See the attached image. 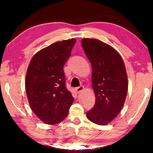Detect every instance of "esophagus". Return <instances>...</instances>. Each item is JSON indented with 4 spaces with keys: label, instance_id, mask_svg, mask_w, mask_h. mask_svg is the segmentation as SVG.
<instances>
[{
    "label": "esophagus",
    "instance_id": "1",
    "mask_svg": "<svg viewBox=\"0 0 153 153\" xmlns=\"http://www.w3.org/2000/svg\"><path fill=\"white\" fill-rule=\"evenodd\" d=\"M83 89H84V87H83V85H80V86L76 88V89L75 90H76V91L77 92V93H81V92L82 91Z\"/></svg>",
    "mask_w": 153,
    "mask_h": 153
}]
</instances>
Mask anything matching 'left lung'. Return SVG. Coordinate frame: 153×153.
<instances>
[{
    "mask_svg": "<svg viewBox=\"0 0 153 153\" xmlns=\"http://www.w3.org/2000/svg\"><path fill=\"white\" fill-rule=\"evenodd\" d=\"M81 45L92 65L95 95V104L86 113L87 118L106 125L118 116L126 99L128 81L124 61L116 49L99 39L84 38Z\"/></svg>",
    "mask_w": 153,
    "mask_h": 153,
    "instance_id": "1",
    "label": "left lung"
}]
</instances>
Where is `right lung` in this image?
Listing matches in <instances>:
<instances>
[{
    "label": "right lung",
    "instance_id": "right-lung-1",
    "mask_svg": "<svg viewBox=\"0 0 153 153\" xmlns=\"http://www.w3.org/2000/svg\"><path fill=\"white\" fill-rule=\"evenodd\" d=\"M76 40L52 44L37 52L27 70L25 87L31 109L48 125L64 120L74 97L65 86L64 65Z\"/></svg>",
    "mask_w": 153,
    "mask_h": 153
}]
</instances>
